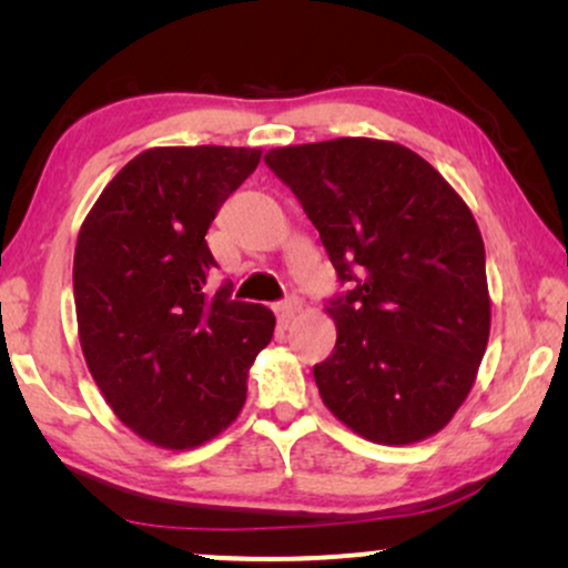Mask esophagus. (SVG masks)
Instances as JSON below:
<instances>
[{"mask_svg": "<svg viewBox=\"0 0 568 568\" xmlns=\"http://www.w3.org/2000/svg\"><path fill=\"white\" fill-rule=\"evenodd\" d=\"M300 307H302V300L294 297V294H292V297H286V300L278 302V305H276V315L282 317L284 323H290L292 317H294V313H297Z\"/></svg>", "mask_w": 568, "mask_h": 568, "instance_id": "esophagus-1", "label": "esophagus"}]
</instances>
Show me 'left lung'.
I'll list each match as a JSON object with an SVG mask.
<instances>
[{
    "instance_id": "8db88e82",
    "label": "left lung",
    "mask_w": 568,
    "mask_h": 568,
    "mask_svg": "<svg viewBox=\"0 0 568 568\" xmlns=\"http://www.w3.org/2000/svg\"><path fill=\"white\" fill-rule=\"evenodd\" d=\"M263 162L297 196L346 286L328 300L336 348L313 367L323 403L379 445L437 434L468 398L491 328L470 209L395 142L344 136Z\"/></svg>"
}]
</instances>
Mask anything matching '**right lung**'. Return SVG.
Listing matches in <instances>:
<instances>
[{"label": "right lung", "instance_id": "obj_1", "mask_svg": "<svg viewBox=\"0 0 568 568\" xmlns=\"http://www.w3.org/2000/svg\"><path fill=\"white\" fill-rule=\"evenodd\" d=\"M261 162L245 146H154L100 193L74 251L82 354L115 416L185 449L235 422L247 369L274 336L268 307L214 294L206 230Z\"/></svg>", "mask_w": 568, "mask_h": 568}]
</instances>
